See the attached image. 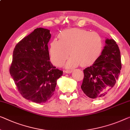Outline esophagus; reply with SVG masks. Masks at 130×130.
Masks as SVG:
<instances>
[{"instance_id": "34e87169", "label": "esophagus", "mask_w": 130, "mask_h": 130, "mask_svg": "<svg viewBox=\"0 0 130 130\" xmlns=\"http://www.w3.org/2000/svg\"><path fill=\"white\" fill-rule=\"evenodd\" d=\"M73 72L72 70H66L65 71V72L67 73H71Z\"/></svg>"}]
</instances>
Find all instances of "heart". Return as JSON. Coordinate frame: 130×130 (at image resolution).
Here are the masks:
<instances>
[{
    "mask_svg": "<svg viewBox=\"0 0 130 130\" xmlns=\"http://www.w3.org/2000/svg\"><path fill=\"white\" fill-rule=\"evenodd\" d=\"M58 37L59 40H54L49 49L50 60L57 67L63 64L69 54L71 57L67 67L74 68L79 64L86 67L94 62L102 53V40L96 32L73 28L62 31Z\"/></svg>",
    "mask_w": 130,
    "mask_h": 130,
    "instance_id": "heart-1",
    "label": "heart"
}]
</instances>
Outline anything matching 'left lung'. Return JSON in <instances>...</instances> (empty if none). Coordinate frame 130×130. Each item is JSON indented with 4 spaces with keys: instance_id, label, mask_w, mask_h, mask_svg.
I'll use <instances>...</instances> for the list:
<instances>
[{
    "instance_id": "8db88e82",
    "label": "left lung",
    "mask_w": 130,
    "mask_h": 130,
    "mask_svg": "<svg viewBox=\"0 0 130 130\" xmlns=\"http://www.w3.org/2000/svg\"><path fill=\"white\" fill-rule=\"evenodd\" d=\"M101 55L90 67L84 70L81 89L91 99L102 98L113 89L120 74V51L113 39L106 40Z\"/></svg>"
}]
</instances>
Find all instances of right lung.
Masks as SVG:
<instances>
[{
    "instance_id": "add662e5",
    "label": "right lung",
    "mask_w": 130,
    "mask_h": 130,
    "mask_svg": "<svg viewBox=\"0 0 130 130\" xmlns=\"http://www.w3.org/2000/svg\"><path fill=\"white\" fill-rule=\"evenodd\" d=\"M50 31L37 28L15 45L10 73L23 98L41 103L54 93L57 80L63 74L50 61Z\"/></svg>"
}]
</instances>
